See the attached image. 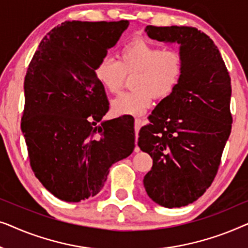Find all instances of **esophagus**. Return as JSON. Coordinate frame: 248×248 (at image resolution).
<instances>
[{
	"instance_id": "obj_1",
	"label": "esophagus",
	"mask_w": 248,
	"mask_h": 248,
	"mask_svg": "<svg viewBox=\"0 0 248 248\" xmlns=\"http://www.w3.org/2000/svg\"><path fill=\"white\" fill-rule=\"evenodd\" d=\"M142 125H143V122H142L140 118H135L134 121V127H135V132H137V138H138V133H139V130H140ZM135 143H137V141H135ZM137 150L139 151V148L137 147Z\"/></svg>"
}]
</instances>
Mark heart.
Masks as SVG:
<instances>
[{"label":"heart","mask_w":248,"mask_h":248,"mask_svg":"<svg viewBox=\"0 0 248 248\" xmlns=\"http://www.w3.org/2000/svg\"><path fill=\"white\" fill-rule=\"evenodd\" d=\"M118 62L101 59L94 67L97 80L107 91L116 93L125 76H133L132 93L115 98L111 109L116 115L139 116L152 105V98L165 99L177 88L183 76V60L175 50H162L143 39H134L121 49Z\"/></svg>","instance_id":"b5f03b06"}]
</instances>
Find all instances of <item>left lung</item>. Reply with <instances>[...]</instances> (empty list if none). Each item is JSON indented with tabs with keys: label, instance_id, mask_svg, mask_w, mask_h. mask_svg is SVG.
<instances>
[{
	"label": "left lung",
	"instance_id": "8db88e82",
	"mask_svg": "<svg viewBox=\"0 0 248 248\" xmlns=\"http://www.w3.org/2000/svg\"><path fill=\"white\" fill-rule=\"evenodd\" d=\"M149 38L178 44L183 76L139 133L154 164L143 185L152 201L181 208L203 195L216 177L232 131V83L218 47L193 27L147 26Z\"/></svg>",
	"mask_w": 248,
	"mask_h": 248
}]
</instances>
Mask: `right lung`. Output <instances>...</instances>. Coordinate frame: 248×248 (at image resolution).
I'll list each match as a JSON object with an SVG mask.
<instances>
[{
  "label": "right lung",
  "instance_id": "1",
  "mask_svg": "<svg viewBox=\"0 0 248 248\" xmlns=\"http://www.w3.org/2000/svg\"><path fill=\"white\" fill-rule=\"evenodd\" d=\"M128 25L65 21L44 37L29 64L21 130L36 177L62 201L97 195L110 166L134 150L130 120H103L109 104L94 74Z\"/></svg>",
  "mask_w": 248,
  "mask_h": 248
}]
</instances>
